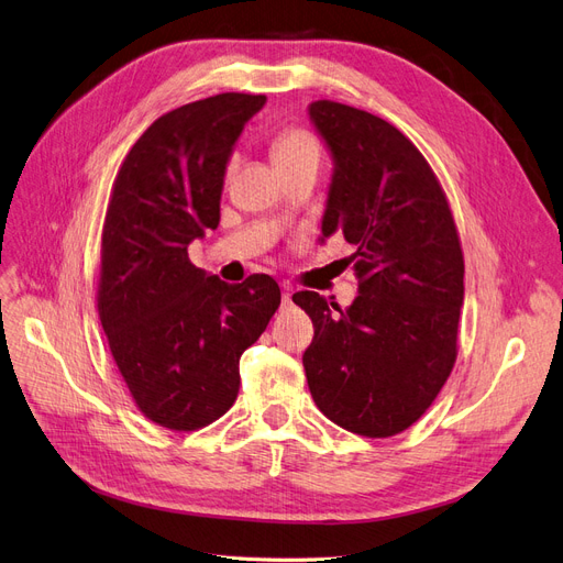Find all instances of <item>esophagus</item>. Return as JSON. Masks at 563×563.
I'll return each mask as SVG.
<instances>
[{"label":"esophagus","mask_w":563,"mask_h":563,"mask_svg":"<svg viewBox=\"0 0 563 563\" xmlns=\"http://www.w3.org/2000/svg\"><path fill=\"white\" fill-rule=\"evenodd\" d=\"M280 292H283V303L287 306V303H292V287L289 285H283L280 287Z\"/></svg>","instance_id":"esophagus-1"}]
</instances>
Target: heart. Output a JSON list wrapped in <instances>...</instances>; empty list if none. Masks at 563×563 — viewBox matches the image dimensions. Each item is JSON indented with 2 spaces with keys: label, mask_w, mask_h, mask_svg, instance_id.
<instances>
[{
  "label": "heart",
  "mask_w": 563,
  "mask_h": 563,
  "mask_svg": "<svg viewBox=\"0 0 563 563\" xmlns=\"http://www.w3.org/2000/svg\"><path fill=\"white\" fill-rule=\"evenodd\" d=\"M271 155L276 166L299 159H320V143L308 130L285 128L271 143Z\"/></svg>",
  "instance_id": "obj_1"
}]
</instances>
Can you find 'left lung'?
I'll return each mask as SVG.
<instances>
[{"mask_svg":"<svg viewBox=\"0 0 563 563\" xmlns=\"http://www.w3.org/2000/svg\"><path fill=\"white\" fill-rule=\"evenodd\" d=\"M308 113L334 157L322 241L343 234L355 245L347 262L360 280L345 310L308 289L292 297L316 329L303 352L308 389L334 424L387 439L422 418L452 373L462 243L439 178L406 134L329 99Z\"/></svg>","mask_w":563,"mask_h":563,"instance_id":"1","label":"left lung"}]
</instances>
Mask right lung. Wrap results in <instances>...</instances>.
Wrapping results in <instances>:
<instances>
[{
	"label": "right lung",
	"mask_w": 563,
	"mask_h": 563,
	"mask_svg": "<svg viewBox=\"0 0 563 563\" xmlns=\"http://www.w3.org/2000/svg\"><path fill=\"white\" fill-rule=\"evenodd\" d=\"M264 95L222 92L157 118L124 157L101 232L97 310L136 408L208 427L239 397V360L280 306L266 274L229 285L187 257L220 222L224 169Z\"/></svg>",
	"instance_id": "add662e5"
}]
</instances>
